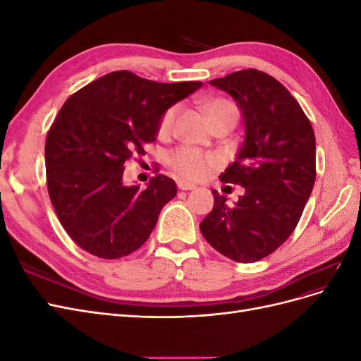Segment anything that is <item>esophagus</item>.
<instances>
[{"label":"esophagus","mask_w":361,"mask_h":361,"mask_svg":"<svg viewBox=\"0 0 361 361\" xmlns=\"http://www.w3.org/2000/svg\"><path fill=\"white\" fill-rule=\"evenodd\" d=\"M178 188L183 190V191H188V190H194L195 185L190 183V182H185V180H178Z\"/></svg>","instance_id":"34e87169"}]
</instances>
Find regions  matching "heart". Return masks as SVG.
<instances>
[{"label": "heart", "mask_w": 361, "mask_h": 361, "mask_svg": "<svg viewBox=\"0 0 361 361\" xmlns=\"http://www.w3.org/2000/svg\"><path fill=\"white\" fill-rule=\"evenodd\" d=\"M204 111L207 114V118H209L211 125L216 122H224V120H232V122L236 123L239 116L236 104L231 99H226V97H214V99H209L204 104ZM178 113L179 105H171L164 111L158 125L159 135H167L170 133ZM167 164L180 178L199 180L203 179L206 174L214 169L216 159L212 155L203 154V152L197 149L180 146L169 152Z\"/></svg>", "instance_id": "1"}]
</instances>
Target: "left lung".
<instances>
[{
  "label": "left lung",
  "mask_w": 361,
  "mask_h": 361,
  "mask_svg": "<svg viewBox=\"0 0 361 361\" xmlns=\"http://www.w3.org/2000/svg\"><path fill=\"white\" fill-rule=\"evenodd\" d=\"M241 108L245 140L221 182L244 187L235 206L215 190L214 209L200 223L204 239L235 262L269 256L292 235L316 179L310 120L289 90L257 69L209 81Z\"/></svg>",
  "instance_id": "8db88e82"
}]
</instances>
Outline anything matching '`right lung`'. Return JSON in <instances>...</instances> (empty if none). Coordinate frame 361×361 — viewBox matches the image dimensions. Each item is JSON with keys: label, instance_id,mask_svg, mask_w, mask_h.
<instances>
[{"label": "right lung", "instance_id": "add662e5", "mask_svg": "<svg viewBox=\"0 0 361 361\" xmlns=\"http://www.w3.org/2000/svg\"><path fill=\"white\" fill-rule=\"evenodd\" d=\"M200 87L116 71L64 102L47 135V185L64 231L87 253L118 259L147 241L176 183L155 174L146 190L126 187L125 164L154 143L164 111Z\"/></svg>", "mask_w": 361, "mask_h": 361}]
</instances>
